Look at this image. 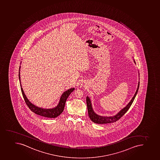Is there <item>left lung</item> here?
<instances>
[{
	"label": "left lung",
	"instance_id": "8db88e82",
	"mask_svg": "<svg viewBox=\"0 0 160 160\" xmlns=\"http://www.w3.org/2000/svg\"><path fill=\"white\" fill-rule=\"evenodd\" d=\"M134 60V62L136 64L135 61ZM139 87V81L138 84V87H137V90L136 91L134 96L132 97L131 101L128 103V105L124 108H123L120 111L118 112V113L113 116H110V117H107V116H99L98 114H96V113L94 111L93 109L91 101L88 96H87V105L88 107V114L90 119L92 121H93L95 123L97 124H107L110 123H113L116 122L118 120L125 114V113L128 111V110L129 109L131 105L132 104V102H134V99L135 98L137 92L138 91Z\"/></svg>",
	"mask_w": 160,
	"mask_h": 160
}]
</instances>
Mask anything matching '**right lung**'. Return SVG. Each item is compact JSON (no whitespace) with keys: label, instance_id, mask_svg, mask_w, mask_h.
Returning a JSON list of instances; mask_svg holds the SVG:
<instances>
[{"label":"right lung","instance_id":"right-lung-1","mask_svg":"<svg viewBox=\"0 0 160 160\" xmlns=\"http://www.w3.org/2000/svg\"><path fill=\"white\" fill-rule=\"evenodd\" d=\"M20 68H21V66L19 68V72H18V78H19V81H20V87H21L23 98L24 99L26 105H28V108L36 114L44 117L55 118L59 116L64 110V107L65 105L66 101L67 100V98L70 94V93H72L75 90V88H70V89H68L67 91L64 92V93H62V95H61L58 105L54 108L47 109V108L39 107L34 105L28 99V98L25 94L24 92L23 91V88H22L21 79H20Z\"/></svg>","mask_w":160,"mask_h":160}]
</instances>
